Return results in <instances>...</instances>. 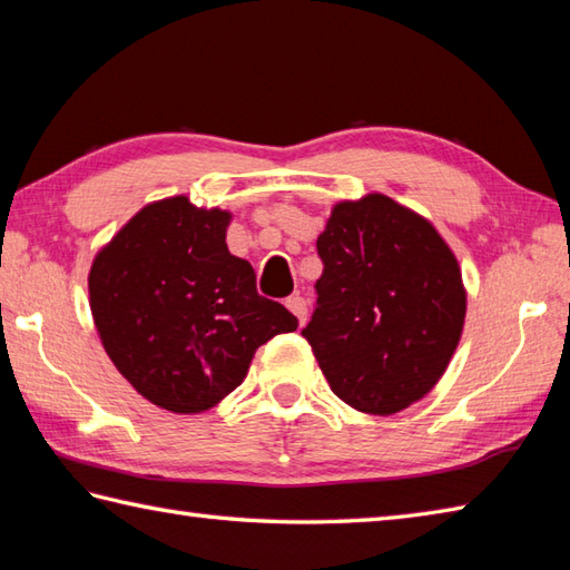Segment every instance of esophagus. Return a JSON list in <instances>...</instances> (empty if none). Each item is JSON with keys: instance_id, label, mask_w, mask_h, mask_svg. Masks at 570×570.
Instances as JSON below:
<instances>
[{"instance_id": "34e87169", "label": "esophagus", "mask_w": 570, "mask_h": 570, "mask_svg": "<svg viewBox=\"0 0 570 570\" xmlns=\"http://www.w3.org/2000/svg\"><path fill=\"white\" fill-rule=\"evenodd\" d=\"M286 308L294 313V316L298 318V325H304L306 323V318H308V304H306V298L304 296H288L286 298Z\"/></svg>"}]
</instances>
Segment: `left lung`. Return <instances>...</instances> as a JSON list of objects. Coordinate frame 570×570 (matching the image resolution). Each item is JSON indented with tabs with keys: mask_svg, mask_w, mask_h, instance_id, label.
Returning a JSON list of instances; mask_svg holds the SVG:
<instances>
[{
	"mask_svg": "<svg viewBox=\"0 0 570 570\" xmlns=\"http://www.w3.org/2000/svg\"><path fill=\"white\" fill-rule=\"evenodd\" d=\"M316 247L318 306L301 335L333 394L372 416L416 404L463 335L468 292L453 249L384 193L335 203Z\"/></svg>",
	"mask_w": 570,
	"mask_h": 570,
	"instance_id": "1",
	"label": "left lung"
}]
</instances>
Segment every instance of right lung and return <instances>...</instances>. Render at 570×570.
<instances>
[{
  "instance_id": "obj_1",
  "label": "right lung",
  "mask_w": 570,
  "mask_h": 570,
  "mask_svg": "<svg viewBox=\"0 0 570 570\" xmlns=\"http://www.w3.org/2000/svg\"><path fill=\"white\" fill-rule=\"evenodd\" d=\"M233 213L188 196L154 200L95 254V328L119 374L174 414H200L237 390L257 347L298 328L257 294L254 269L227 249Z\"/></svg>"
}]
</instances>
